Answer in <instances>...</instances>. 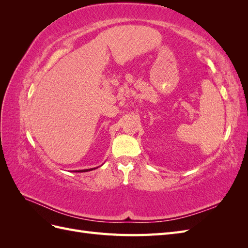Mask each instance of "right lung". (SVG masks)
I'll return each instance as SVG.
<instances>
[{
	"mask_svg": "<svg viewBox=\"0 0 248 248\" xmlns=\"http://www.w3.org/2000/svg\"><path fill=\"white\" fill-rule=\"evenodd\" d=\"M93 169H90V170H78V171H88V170H92ZM77 171V170H76Z\"/></svg>",
	"mask_w": 248,
	"mask_h": 248,
	"instance_id": "add662e5",
	"label": "right lung"
}]
</instances>
